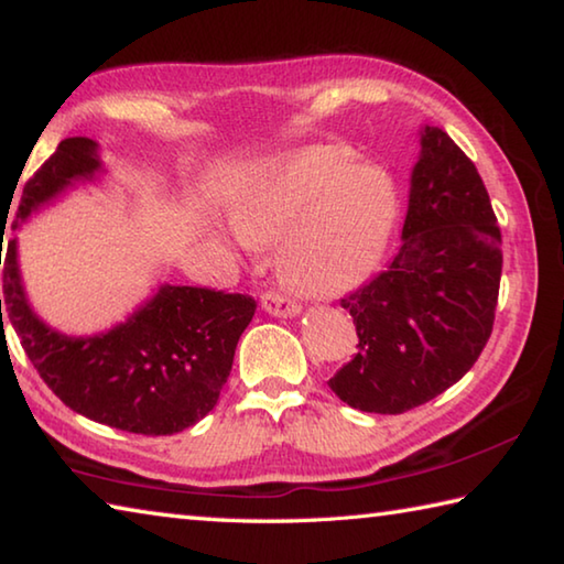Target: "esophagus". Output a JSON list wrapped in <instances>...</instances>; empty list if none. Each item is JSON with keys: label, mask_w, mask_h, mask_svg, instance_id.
I'll return each mask as SVG.
<instances>
[{"label": "esophagus", "mask_w": 564, "mask_h": 564, "mask_svg": "<svg viewBox=\"0 0 564 564\" xmlns=\"http://www.w3.org/2000/svg\"><path fill=\"white\" fill-rule=\"evenodd\" d=\"M261 305L265 313H271V316H279V318H289V316H299L301 313V305L295 303L289 295L281 293V291H265L261 295Z\"/></svg>", "instance_id": "obj_1"}]
</instances>
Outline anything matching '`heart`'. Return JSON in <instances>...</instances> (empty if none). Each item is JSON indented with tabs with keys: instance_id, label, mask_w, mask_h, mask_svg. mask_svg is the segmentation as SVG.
<instances>
[{
	"instance_id": "heart-1",
	"label": "heart",
	"mask_w": 564,
	"mask_h": 564,
	"mask_svg": "<svg viewBox=\"0 0 564 564\" xmlns=\"http://www.w3.org/2000/svg\"><path fill=\"white\" fill-rule=\"evenodd\" d=\"M338 147L283 161L234 204L231 221L248 243L279 238L283 279L313 295H336L373 269L395 216L388 171L348 163Z\"/></svg>"
}]
</instances>
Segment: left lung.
Instances as JSON below:
<instances>
[{
  "instance_id": "left-lung-1",
  "label": "left lung",
  "mask_w": 564,
  "mask_h": 564,
  "mask_svg": "<svg viewBox=\"0 0 564 564\" xmlns=\"http://www.w3.org/2000/svg\"><path fill=\"white\" fill-rule=\"evenodd\" d=\"M502 236L488 188L443 129L420 131L403 243L340 305L358 352L328 380L362 413L398 415L455 386L488 343L498 308Z\"/></svg>"
}]
</instances>
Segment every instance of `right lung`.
<instances>
[{
    "instance_id": "add662e5",
    "label": "right lung",
    "mask_w": 564,
    "mask_h": 564,
    "mask_svg": "<svg viewBox=\"0 0 564 564\" xmlns=\"http://www.w3.org/2000/svg\"><path fill=\"white\" fill-rule=\"evenodd\" d=\"M99 169L91 139H64L24 184L12 228ZM2 289L7 316L52 393L74 413L141 435H174L212 413L231 373L236 343L256 313L251 295L166 283L127 323L89 338L64 336L26 303L17 241L7 246Z\"/></svg>"
}]
</instances>
